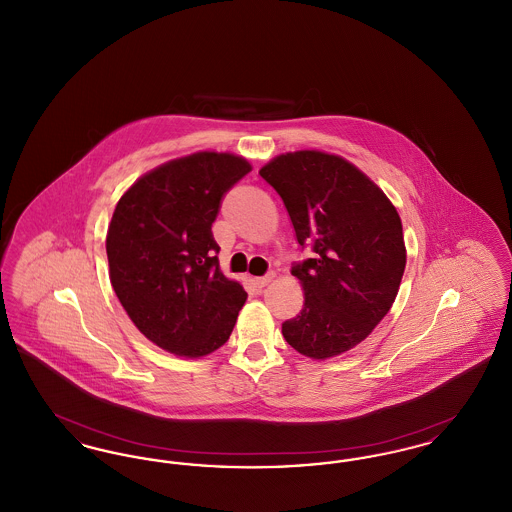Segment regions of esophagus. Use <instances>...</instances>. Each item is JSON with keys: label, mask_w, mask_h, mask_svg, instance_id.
<instances>
[{"label": "esophagus", "mask_w": 512, "mask_h": 512, "mask_svg": "<svg viewBox=\"0 0 512 512\" xmlns=\"http://www.w3.org/2000/svg\"><path fill=\"white\" fill-rule=\"evenodd\" d=\"M274 278H276V274H274V272H268L267 276L255 278L253 282H255V286H257V288H265V286H268L270 282H274Z\"/></svg>", "instance_id": "34e87169"}]
</instances>
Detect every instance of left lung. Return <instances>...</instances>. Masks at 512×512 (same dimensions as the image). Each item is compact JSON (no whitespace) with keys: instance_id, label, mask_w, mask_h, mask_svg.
<instances>
[{"instance_id":"8db88e82","label":"left lung","mask_w":512,"mask_h":512,"mask_svg":"<svg viewBox=\"0 0 512 512\" xmlns=\"http://www.w3.org/2000/svg\"><path fill=\"white\" fill-rule=\"evenodd\" d=\"M282 197L297 244L313 259L292 268L305 303L282 324L301 355L324 361L353 349L388 315L407 265L395 205L340 155L288 151L259 171Z\"/></svg>"}]
</instances>
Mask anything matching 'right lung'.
I'll list each match as a JSON object with an SVG mask.
<instances>
[{"instance_id":"right-lung-1","label":"right lung","mask_w":512,"mask_h":512,"mask_svg":"<svg viewBox=\"0 0 512 512\" xmlns=\"http://www.w3.org/2000/svg\"><path fill=\"white\" fill-rule=\"evenodd\" d=\"M249 171L240 155L197 151L140 176L113 211L105 240L113 290L147 340L176 357L217 351L244 307L242 284L220 270L211 226Z\"/></svg>"}]
</instances>
